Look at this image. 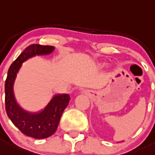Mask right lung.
<instances>
[{"instance_id":"1","label":"right lung","mask_w":155,"mask_h":155,"mask_svg":"<svg viewBox=\"0 0 155 155\" xmlns=\"http://www.w3.org/2000/svg\"><path fill=\"white\" fill-rule=\"evenodd\" d=\"M54 49L53 46L40 44L27 47L10 65L5 84V110L9 118L22 134L35 139L47 138L56 132L70 97L67 94H56L44 110L31 113L23 110L16 102L14 94V81L24 61L35 56L48 55Z\"/></svg>"}]
</instances>
